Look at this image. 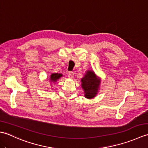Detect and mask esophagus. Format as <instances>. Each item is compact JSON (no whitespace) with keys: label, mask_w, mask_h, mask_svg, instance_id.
I'll return each mask as SVG.
<instances>
[{"label":"esophagus","mask_w":148,"mask_h":148,"mask_svg":"<svg viewBox=\"0 0 148 148\" xmlns=\"http://www.w3.org/2000/svg\"><path fill=\"white\" fill-rule=\"evenodd\" d=\"M74 75V73L73 72H69L68 76L69 78H73Z\"/></svg>","instance_id":"34e87169"}]
</instances>
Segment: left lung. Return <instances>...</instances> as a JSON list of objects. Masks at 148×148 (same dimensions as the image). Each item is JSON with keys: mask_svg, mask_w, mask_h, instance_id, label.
<instances>
[{"mask_svg": "<svg viewBox=\"0 0 148 148\" xmlns=\"http://www.w3.org/2000/svg\"><path fill=\"white\" fill-rule=\"evenodd\" d=\"M82 88L87 99H92L98 92L100 80L97 79L96 75L93 71H88L84 77L81 79Z\"/></svg>", "mask_w": 148, "mask_h": 148, "instance_id": "left-lung-1", "label": "left lung"}]
</instances>
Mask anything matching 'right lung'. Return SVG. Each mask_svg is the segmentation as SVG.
<instances>
[{
	"label": "right lung",
	"instance_id": "right-lung-1",
	"mask_svg": "<svg viewBox=\"0 0 148 148\" xmlns=\"http://www.w3.org/2000/svg\"><path fill=\"white\" fill-rule=\"evenodd\" d=\"M62 75L61 74H58V73H55L52 74L50 76V80L53 81V82H56V80L58 79L60 77H62Z\"/></svg>",
	"mask_w": 148,
	"mask_h": 148
}]
</instances>
